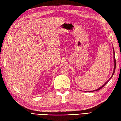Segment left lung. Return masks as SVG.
<instances>
[{
  "label": "left lung",
  "mask_w": 121,
  "mask_h": 121,
  "mask_svg": "<svg viewBox=\"0 0 121 121\" xmlns=\"http://www.w3.org/2000/svg\"><path fill=\"white\" fill-rule=\"evenodd\" d=\"M113 59H114V70H113V73H112V76H111V78H110L108 80L106 83H105L103 85H102V86H101L100 87H99V88H98V89H96V90H94V91H90L89 92H92V91H99V90H100V89H101L102 87H104L105 85H106L107 84V83H108V82L110 79H111V78H112L113 77V75H114V72H115V67H116V61H115V53H114V48H113ZM86 92H89V91H86Z\"/></svg>",
  "instance_id": "obj_1"
}]
</instances>
